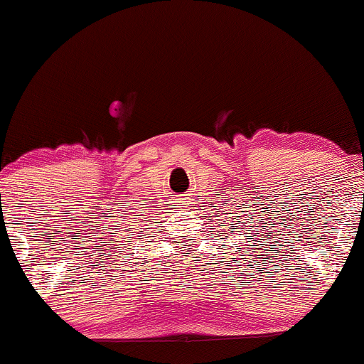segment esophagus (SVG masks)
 I'll return each instance as SVG.
<instances>
[{
  "mask_svg": "<svg viewBox=\"0 0 364 364\" xmlns=\"http://www.w3.org/2000/svg\"><path fill=\"white\" fill-rule=\"evenodd\" d=\"M183 200H187V198H183ZM183 203H187V201H182V205H183Z\"/></svg>",
  "mask_w": 364,
  "mask_h": 364,
  "instance_id": "1",
  "label": "esophagus"
}]
</instances>
